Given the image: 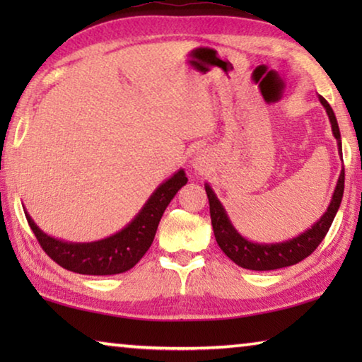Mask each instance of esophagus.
Returning a JSON list of instances; mask_svg holds the SVG:
<instances>
[{
	"label": "esophagus",
	"mask_w": 362,
	"mask_h": 362,
	"mask_svg": "<svg viewBox=\"0 0 362 362\" xmlns=\"http://www.w3.org/2000/svg\"><path fill=\"white\" fill-rule=\"evenodd\" d=\"M193 166H194V169H196V170H198V173H203V170L206 169V166H204V163H203V161H199V159H196V161H194V164H193Z\"/></svg>",
	"instance_id": "1"
}]
</instances>
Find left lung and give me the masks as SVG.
<instances>
[{
	"label": "left lung",
	"mask_w": 362,
	"mask_h": 362,
	"mask_svg": "<svg viewBox=\"0 0 362 362\" xmlns=\"http://www.w3.org/2000/svg\"><path fill=\"white\" fill-rule=\"evenodd\" d=\"M320 102L329 116L330 127H332V134L337 140V146H339V155L341 156V137L334 110L330 108L327 100L322 95H320ZM204 188L207 198H209L214 235H216V241L220 249L238 267L255 269V272H268V269H278L296 265V263L302 262L310 254H313L315 249L320 246L324 236L327 235L330 225L334 222L335 214L339 211L341 203L343 188H345V169H341L334 189L332 199H330L326 212L317 218V222H315L303 233H300V235L281 243H255L244 238L233 226L223 204L220 203V199L217 198L216 192H214L209 183L206 182Z\"/></svg>",
	"instance_id": "left-lung-1"
}]
</instances>
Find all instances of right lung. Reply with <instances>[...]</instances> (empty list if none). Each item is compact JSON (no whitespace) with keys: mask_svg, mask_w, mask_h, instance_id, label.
Instances as JSON below:
<instances>
[{"mask_svg":"<svg viewBox=\"0 0 362 362\" xmlns=\"http://www.w3.org/2000/svg\"><path fill=\"white\" fill-rule=\"evenodd\" d=\"M187 182L185 170H177L151 193L142 209L124 228L99 241L70 243L49 236L35 223L27 209L23 211L41 247L60 267L93 276L118 274L131 269L150 249L164 211Z\"/></svg>","mask_w":362,"mask_h":362,"instance_id":"1","label":"right lung"}]
</instances>
